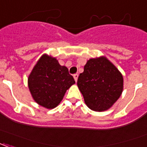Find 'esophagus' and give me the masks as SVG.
Returning a JSON list of instances; mask_svg holds the SVG:
<instances>
[{"label": "esophagus", "mask_w": 147, "mask_h": 147, "mask_svg": "<svg viewBox=\"0 0 147 147\" xmlns=\"http://www.w3.org/2000/svg\"><path fill=\"white\" fill-rule=\"evenodd\" d=\"M73 77H74V79H75V81H76V82H77V80H78V77H79V75H78V74H75V75L73 76Z\"/></svg>", "instance_id": "esophagus-1"}]
</instances>
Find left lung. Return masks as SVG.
I'll return each instance as SVG.
<instances>
[{"label":"left lung","mask_w":147,"mask_h":147,"mask_svg":"<svg viewBox=\"0 0 147 147\" xmlns=\"http://www.w3.org/2000/svg\"><path fill=\"white\" fill-rule=\"evenodd\" d=\"M122 74L107 57L88 60L80 73L77 86L86 106L94 111H105L112 107L123 91Z\"/></svg>","instance_id":"obj_1"}]
</instances>
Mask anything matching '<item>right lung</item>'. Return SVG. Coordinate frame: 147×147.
<instances>
[{"label": "right lung", "instance_id": "obj_1", "mask_svg": "<svg viewBox=\"0 0 147 147\" xmlns=\"http://www.w3.org/2000/svg\"><path fill=\"white\" fill-rule=\"evenodd\" d=\"M75 83L68 68L47 54L40 57L28 77V86L33 100L47 109L57 107L67 90Z\"/></svg>", "mask_w": 147, "mask_h": 147}]
</instances>
